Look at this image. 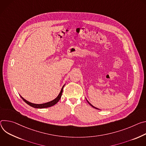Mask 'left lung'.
I'll return each mask as SVG.
<instances>
[{
  "mask_svg": "<svg viewBox=\"0 0 146 146\" xmlns=\"http://www.w3.org/2000/svg\"><path fill=\"white\" fill-rule=\"evenodd\" d=\"M87 102H88V103H89V104H90V106H92V107H93V108H96V109H98V108H96V107H94V106H92V104H90V103H89V102H88V100H87ZM98 110H99V109H98Z\"/></svg>",
  "mask_w": 146,
  "mask_h": 146,
  "instance_id": "left-lung-1",
  "label": "left lung"
}]
</instances>
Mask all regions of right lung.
<instances>
[{
    "instance_id": "right-lung-1",
    "label": "right lung",
    "mask_w": 146,
    "mask_h": 146,
    "mask_svg": "<svg viewBox=\"0 0 146 146\" xmlns=\"http://www.w3.org/2000/svg\"><path fill=\"white\" fill-rule=\"evenodd\" d=\"M64 85L63 86V87L62 88L61 91H60V93H59V94L58 95V96L57 97V98L54 99L53 100L51 101V102H47V103H43V104H34V103H30L28 101H27L25 99H24L23 97H21V99L27 104H28L29 106L34 107V108H47V107H52L54 105H55L60 99L61 97V95H62V90H63V88H64Z\"/></svg>"
}]
</instances>
